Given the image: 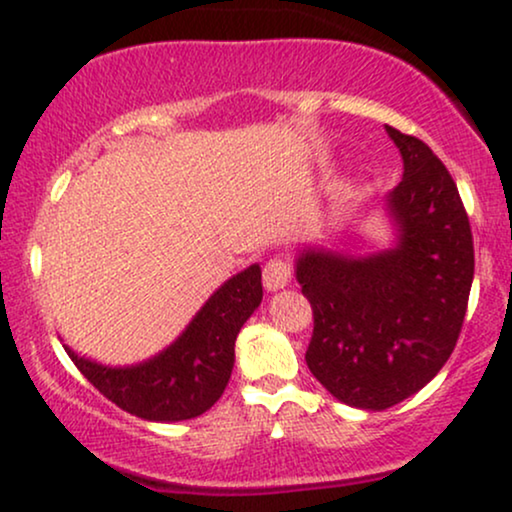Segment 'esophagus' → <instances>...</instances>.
<instances>
[{
	"label": "esophagus",
	"instance_id": "1",
	"mask_svg": "<svg viewBox=\"0 0 512 512\" xmlns=\"http://www.w3.org/2000/svg\"><path fill=\"white\" fill-rule=\"evenodd\" d=\"M291 282V265L284 258H270L263 268V286L268 291H279Z\"/></svg>",
	"mask_w": 512,
	"mask_h": 512
}]
</instances>
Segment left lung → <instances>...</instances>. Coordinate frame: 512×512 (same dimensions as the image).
I'll use <instances>...</instances> for the list:
<instances>
[{
	"mask_svg": "<svg viewBox=\"0 0 512 512\" xmlns=\"http://www.w3.org/2000/svg\"><path fill=\"white\" fill-rule=\"evenodd\" d=\"M403 179L384 200L394 244L354 256L305 247L296 279L314 312L305 361L338 398L387 410L450 359L473 284V235L457 184L422 139L389 128Z\"/></svg>",
	"mask_w": 512,
	"mask_h": 512,
	"instance_id": "obj_1",
	"label": "left lung"
}]
</instances>
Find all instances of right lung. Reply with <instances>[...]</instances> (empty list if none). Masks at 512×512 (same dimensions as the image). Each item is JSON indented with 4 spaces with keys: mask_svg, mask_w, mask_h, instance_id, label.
Instances as JSON below:
<instances>
[{
    "mask_svg": "<svg viewBox=\"0 0 512 512\" xmlns=\"http://www.w3.org/2000/svg\"><path fill=\"white\" fill-rule=\"evenodd\" d=\"M263 300L261 265L237 272L216 289L184 333L135 366H104L72 347L69 359L93 387L146 422H184L219 401L235 363V340Z\"/></svg>",
    "mask_w": 512,
    "mask_h": 512,
    "instance_id": "add662e5",
    "label": "right lung"
}]
</instances>
